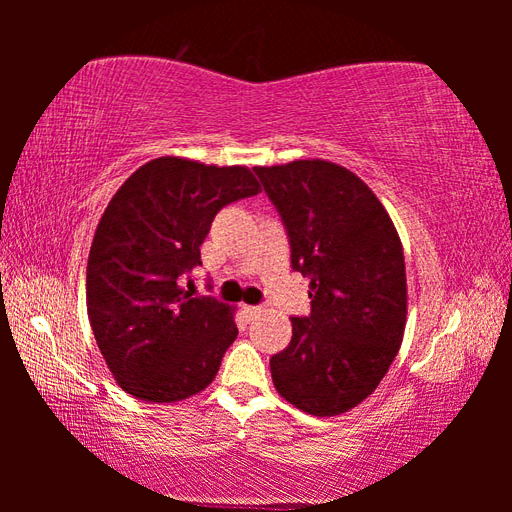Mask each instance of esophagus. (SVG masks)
Instances as JSON below:
<instances>
[{"mask_svg":"<svg viewBox=\"0 0 512 512\" xmlns=\"http://www.w3.org/2000/svg\"><path fill=\"white\" fill-rule=\"evenodd\" d=\"M242 312H244L246 321H253L255 317H259V314H262V308H257V306H242Z\"/></svg>","mask_w":512,"mask_h":512,"instance_id":"esophagus-1","label":"esophagus"}]
</instances>
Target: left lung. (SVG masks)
I'll list each match as a JSON object with an SVG mask.
<instances>
[{"mask_svg":"<svg viewBox=\"0 0 512 512\" xmlns=\"http://www.w3.org/2000/svg\"><path fill=\"white\" fill-rule=\"evenodd\" d=\"M286 224L292 268L310 279V317L270 358L290 405L330 418L372 396L407 323L405 255L394 222L367 184L336 162L310 158L255 167Z\"/></svg>","mask_w":512,"mask_h":512,"instance_id":"8db88e82","label":"left lung"}]
</instances>
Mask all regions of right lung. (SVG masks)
<instances>
[{
    "mask_svg": "<svg viewBox=\"0 0 512 512\" xmlns=\"http://www.w3.org/2000/svg\"><path fill=\"white\" fill-rule=\"evenodd\" d=\"M259 191L248 167L162 156L114 193L94 233L85 299L96 345L127 394L180 402L213 383L237 336L235 308L193 299L180 275L202 266L215 213Z\"/></svg>",
    "mask_w": 512,
    "mask_h": 512,
    "instance_id": "1",
    "label": "right lung"
}]
</instances>
